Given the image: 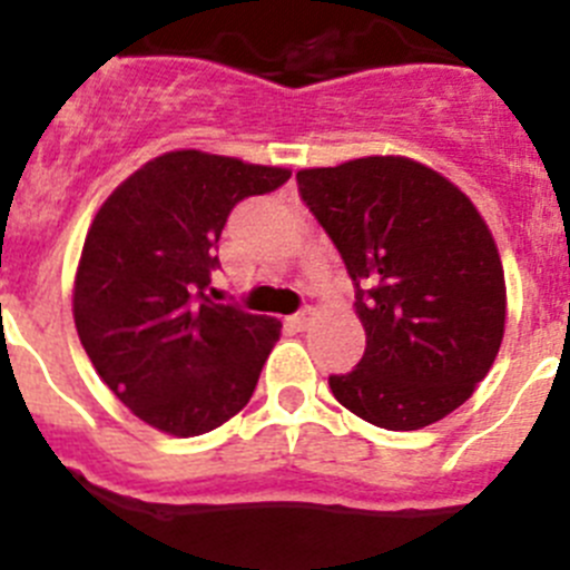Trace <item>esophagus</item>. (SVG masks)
Returning <instances> with one entry per match:
<instances>
[{"label":"esophagus","instance_id":"obj_1","mask_svg":"<svg viewBox=\"0 0 570 570\" xmlns=\"http://www.w3.org/2000/svg\"><path fill=\"white\" fill-rule=\"evenodd\" d=\"M313 322H316V307H311V305L302 307L299 313H294V316H291V325H294L296 331H307Z\"/></svg>","mask_w":570,"mask_h":570}]
</instances>
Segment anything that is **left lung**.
<instances>
[{
  "instance_id": "1",
  "label": "left lung",
  "mask_w": 570,
  "mask_h": 570,
  "mask_svg": "<svg viewBox=\"0 0 570 570\" xmlns=\"http://www.w3.org/2000/svg\"><path fill=\"white\" fill-rule=\"evenodd\" d=\"M299 197L338 248L367 347L331 375L342 406L410 432L449 415L494 364L505 327L498 245L458 186L410 158L296 171Z\"/></svg>"
}]
</instances>
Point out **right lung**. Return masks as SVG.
<instances>
[{
	"instance_id": "right-lung-1",
	"label": "right lung",
	"mask_w": 570,
	"mask_h": 570,
	"mask_svg": "<svg viewBox=\"0 0 570 570\" xmlns=\"http://www.w3.org/2000/svg\"><path fill=\"white\" fill-rule=\"evenodd\" d=\"M288 177L180 149L140 166L96 214L72 291L76 331L104 384L155 430L203 435L254 395L282 325L208 291L232 208Z\"/></svg>"
}]
</instances>
